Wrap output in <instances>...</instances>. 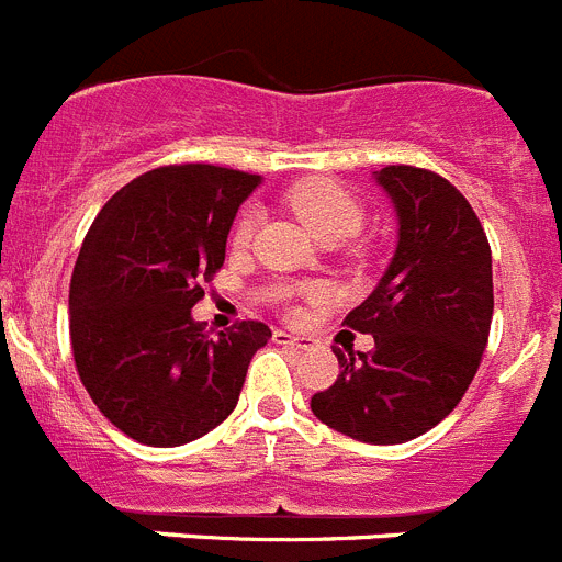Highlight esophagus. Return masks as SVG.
Listing matches in <instances>:
<instances>
[{
  "mask_svg": "<svg viewBox=\"0 0 562 562\" xmlns=\"http://www.w3.org/2000/svg\"><path fill=\"white\" fill-rule=\"evenodd\" d=\"M272 342H278V346H295V349H310L312 337H297L284 329H276L272 331Z\"/></svg>",
  "mask_w": 562,
  "mask_h": 562,
  "instance_id": "1",
  "label": "esophagus"
}]
</instances>
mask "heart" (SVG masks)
Returning a JSON list of instances; mask_svg holds the SVG:
<instances>
[{"label": "heart", "mask_w": 562, "mask_h": 562, "mask_svg": "<svg viewBox=\"0 0 562 562\" xmlns=\"http://www.w3.org/2000/svg\"><path fill=\"white\" fill-rule=\"evenodd\" d=\"M286 205L295 211V216L324 241H342L355 236L362 225V205L349 188L329 177H310L301 180L286 191ZM252 236V213H238L233 222L231 241L233 247H245ZM292 295H312L310 290H281V297L290 301Z\"/></svg>", "instance_id": "b5f03b06"}]
</instances>
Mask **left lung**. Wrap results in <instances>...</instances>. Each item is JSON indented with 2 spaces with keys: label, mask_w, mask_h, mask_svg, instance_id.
Instances as JSON below:
<instances>
[{
  "label": "left lung",
  "mask_w": 562,
  "mask_h": 562,
  "mask_svg": "<svg viewBox=\"0 0 562 562\" xmlns=\"http://www.w3.org/2000/svg\"><path fill=\"white\" fill-rule=\"evenodd\" d=\"M400 216V245L376 290L346 315L374 349H335L340 374L312 414L357 441L400 445L436 428L467 394L493 324V256L470 202L441 173H376Z\"/></svg>",
  "instance_id": "left-lung-1"
}]
</instances>
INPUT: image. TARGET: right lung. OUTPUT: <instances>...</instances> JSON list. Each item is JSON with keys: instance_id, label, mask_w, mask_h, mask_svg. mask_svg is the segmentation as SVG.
<instances>
[{"instance_id": "1", "label": "right lung", "mask_w": 562, "mask_h": 562, "mask_svg": "<svg viewBox=\"0 0 562 562\" xmlns=\"http://www.w3.org/2000/svg\"><path fill=\"white\" fill-rule=\"evenodd\" d=\"M258 173L160 166L101 207L69 281V342L83 389L114 428L154 448L200 439L236 408L261 321L205 331L191 310L225 265Z\"/></svg>"}]
</instances>
